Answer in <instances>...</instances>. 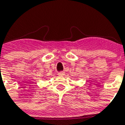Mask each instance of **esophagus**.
<instances>
[{"label":"esophagus","instance_id":"34e87169","mask_svg":"<svg viewBox=\"0 0 125 125\" xmlns=\"http://www.w3.org/2000/svg\"><path fill=\"white\" fill-rule=\"evenodd\" d=\"M64 75V71H61V72H59L58 73V75H59V76H63Z\"/></svg>","mask_w":125,"mask_h":125}]
</instances>
